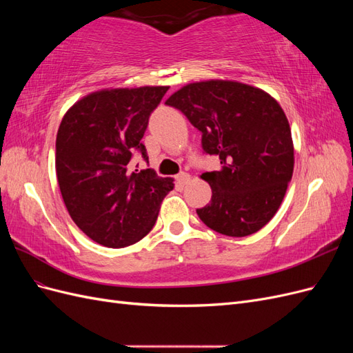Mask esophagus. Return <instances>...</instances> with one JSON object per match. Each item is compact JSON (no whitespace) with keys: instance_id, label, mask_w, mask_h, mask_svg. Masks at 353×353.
<instances>
[{"instance_id":"1","label":"esophagus","mask_w":353,"mask_h":353,"mask_svg":"<svg viewBox=\"0 0 353 353\" xmlns=\"http://www.w3.org/2000/svg\"><path fill=\"white\" fill-rule=\"evenodd\" d=\"M190 181V175L187 174V172H181V174H178L176 175V183L183 187V185H185L187 183Z\"/></svg>"}]
</instances>
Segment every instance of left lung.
Masks as SVG:
<instances>
[{"label": "left lung", "instance_id": "1", "mask_svg": "<svg viewBox=\"0 0 353 353\" xmlns=\"http://www.w3.org/2000/svg\"><path fill=\"white\" fill-rule=\"evenodd\" d=\"M201 132L221 169L201 178L212 188L197 215L228 237L259 231L279 210L292 181L294 152L287 117L270 94L232 81L190 83L166 100Z\"/></svg>", "mask_w": 353, "mask_h": 353}]
</instances>
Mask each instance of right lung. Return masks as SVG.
<instances>
[{
    "mask_svg": "<svg viewBox=\"0 0 353 353\" xmlns=\"http://www.w3.org/2000/svg\"><path fill=\"white\" fill-rule=\"evenodd\" d=\"M168 87L92 92L63 117L56 140L61 197L73 222L95 243L119 249L145 237L174 179L132 170L141 138ZM138 166V165H137Z\"/></svg>",
    "mask_w": 353,
    "mask_h": 353,
    "instance_id": "add662e5",
    "label": "right lung"
}]
</instances>
